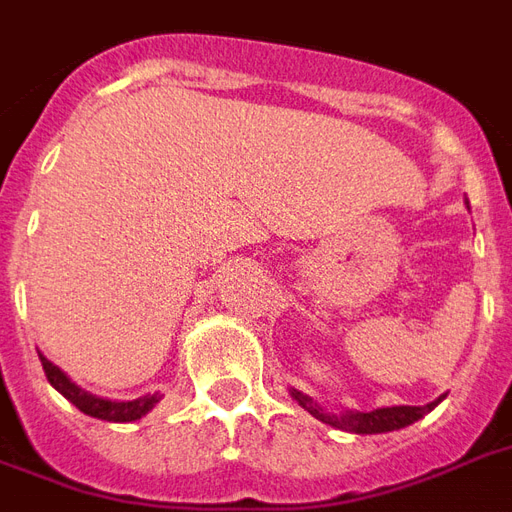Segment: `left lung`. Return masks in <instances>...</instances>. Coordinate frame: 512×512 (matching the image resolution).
<instances>
[{
  "label": "left lung",
  "instance_id": "8db88e82",
  "mask_svg": "<svg viewBox=\"0 0 512 512\" xmlns=\"http://www.w3.org/2000/svg\"><path fill=\"white\" fill-rule=\"evenodd\" d=\"M293 399L317 420H323L328 426H336V429L342 431H352V434H382V431L404 429V426H410V423H415L418 418H423L426 412L434 410L439 401H442H431L426 407H382V410L372 412H344V415H331V412L320 410V407L301 391H293Z\"/></svg>",
  "mask_w": 512,
  "mask_h": 512
}]
</instances>
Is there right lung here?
<instances>
[{"label": "right lung", "mask_w": 512, "mask_h": 512, "mask_svg": "<svg viewBox=\"0 0 512 512\" xmlns=\"http://www.w3.org/2000/svg\"><path fill=\"white\" fill-rule=\"evenodd\" d=\"M40 363H43L45 377H48V382L54 385L56 391L62 393L67 401H73L83 415H92V418L113 420V423H130V420H138L140 415H146V412L160 401L157 393H154V396H143V399H135V401L97 399V396H92V393L81 391L75 382H70V377H67L59 366H54V363L48 361V358H43V355H40Z\"/></svg>", "instance_id": "obj_1"}]
</instances>
